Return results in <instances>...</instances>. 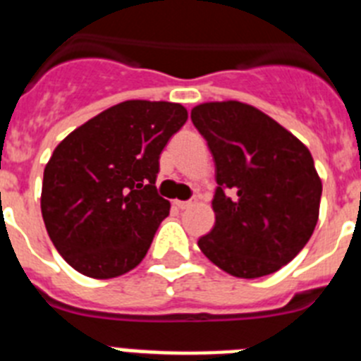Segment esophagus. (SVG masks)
<instances>
[{
    "label": "esophagus",
    "instance_id": "obj_1",
    "mask_svg": "<svg viewBox=\"0 0 361 361\" xmlns=\"http://www.w3.org/2000/svg\"><path fill=\"white\" fill-rule=\"evenodd\" d=\"M173 204L178 209H186L191 206V200H173Z\"/></svg>",
    "mask_w": 361,
    "mask_h": 361
}]
</instances>
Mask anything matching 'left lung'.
Wrapping results in <instances>:
<instances>
[{"label": "left lung", "instance_id": "left-lung-1", "mask_svg": "<svg viewBox=\"0 0 361 361\" xmlns=\"http://www.w3.org/2000/svg\"><path fill=\"white\" fill-rule=\"evenodd\" d=\"M191 121L215 161V226L199 247L238 279L279 271L318 222L322 180L311 152L264 111L238 101L204 103Z\"/></svg>", "mask_w": 361, "mask_h": 361}]
</instances>
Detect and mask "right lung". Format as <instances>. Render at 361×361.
<instances>
[{"label":"right lung","mask_w":361,"mask_h":361,"mask_svg":"<svg viewBox=\"0 0 361 361\" xmlns=\"http://www.w3.org/2000/svg\"><path fill=\"white\" fill-rule=\"evenodd\" d=\"M188 111L166 101H124L73 130L44 166L41 213L66 262L90 279L141 264L170 202L157 193L159 159Z\"/></svg>","instance_id":"1"}]
</instances>
